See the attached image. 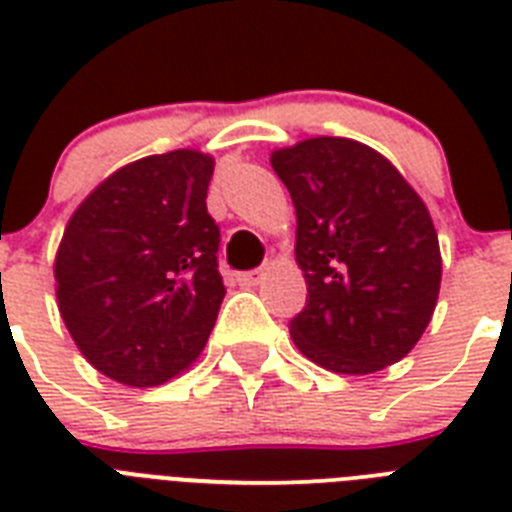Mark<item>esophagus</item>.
<instances>
[{
	"instance_id": "1",
	"label": "esophagus",
	"mask_w": 512,
	"mask_h": 512,
	"mask_svg": "<svg viewBox=\"0 0 512 512\" xmlns=\"http://www.w3.org/2000/svg\"><path fill=\"white\" fill-rule=\"evenodd\" d=\"M265 273H268V268H257V271H247V273H241L239 281L244 284V287H257L260 281L265 279Z\"/></svg>"
}]
</instances>
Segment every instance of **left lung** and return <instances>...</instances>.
I'll list each match as a JSON object with an SVG mask.
<instances>
[{
    "mask_svg": "<svg viewBox=\"0 0 512 512\" xmlns=\"http://www.w3.org/2000/svg\"><path fill=\"white\" fill-rule=\"evenodd\" d=\"M297 215L308 303L289 321L305 358L337 374L396 364L433 319L441 249L425 201L374 148L308 138L271 154Z\"/></svg>",
    "mask_w": 512,
    "mask_h": 512,
    "instance_id": "1",
    "label": "left lung"
}]
</instances>
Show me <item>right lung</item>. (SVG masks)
<instances>
[{"label":"right lung","mask_w":512,"mask_h":512,"mask_svg":"<svg viewBox=\"0 0 512 512\" xmlns=\"http://www.w3.org/2000/svg\"><path fill=\"white\" fill-rule=\"evenodd\" d=\"M215 159L177 148L124 164L68 220L55 295L100 374L154 388L199 358L225 297L207 212Z\"/></svg>","instance_id":"obj_1"}]
</instances>
